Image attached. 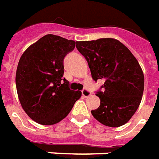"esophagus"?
I'll use <instances>...</instances> for the list:
<instances>
[{
    "label": "esophagus",
    "mask_w": 159,
    "mask_h": 159,
    "mask_svg": "<svg viewBox=\"0 0 159 159\" xmlns=\"http://www.w3.org/2000/svg\"><path fill=\"white\" fill-rule=\"evenodd\" d=\"M82 93H83V96L84 98H89V96H91V92L87 90V89H83L82 91Z\"/></svg>",
    "instance_id": "1"
}]
</instances>
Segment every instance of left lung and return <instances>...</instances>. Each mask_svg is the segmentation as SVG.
I'll return each instance as SVG.
<instances>
[{
  "label": "left lung",
  "mask_w": 159,
  "mask_h": 159,
  "mask_svg": "<svg viewBox=\"0 0 159 159\" xmlns=\"http://www.w3.org/2000/svg\"><path fill=\"white\" fill-rule=\"evenodd\" d=\"M76 47L88 61L94 81L104 80L103 92L96 95L100 105L91 113L109 127L127 123L138 109L144 90V75L133 54L112 39L76 41Z\"/></svg>",
  "instance_id": "1"
}]
</instances>
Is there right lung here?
I'll return each instance as SVG.
<instances>
[{
	"label": "right lung",
	"mask_w": 159,
	"mask_h": 159,
	"mask_svg": "<svg viewBox=\"0 0 159 159\" xmlns=\"http://www.w3.org/2000/svg\"><path fill=\"white\" fill-rule=\"evenodd\" d=\"M75 41L47 34L23 52L17 65L16 87L23 110L37 123L50 125L68 116L81 91L68 88L63 60Z\"/></svg>",
	"instance_id": "obj_1"
}]
</instances>
